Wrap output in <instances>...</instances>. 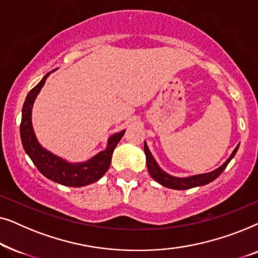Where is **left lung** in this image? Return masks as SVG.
Listing matches in <instances>:
<instances>
[{
    "label": "left lung",
    "mask_w": 258,
    "mask_h": 258,
    "mask_svg": "<svg viewBox=\"0 0 258 258\" xmlns=\"http://www.w3.org/2000/svg\"><path fill=\"white\" fill-rule=\"evenodd\" d=\"M237 149H238V146L235 148L234 151H232L230 157H229L220 168H217L216 170L207 172V174L190 176V177H175V176L167 174V172L163 171L160 167H158V164L156 163V161H155L153 155H151L147 143L144 142V153H146V157H147V167H148V170H149V174L151 175V177L163 186H167V188H170V189H176V190H185L190 188H195V186L206 185L208 183L213 182L214 179H216L218 176L223 172L224 169L227 168L229 162L232 160V157H234L235 154L237 153Z\"/></svg>",
    "instance_id": "left-lung-1"
}]
</instances>
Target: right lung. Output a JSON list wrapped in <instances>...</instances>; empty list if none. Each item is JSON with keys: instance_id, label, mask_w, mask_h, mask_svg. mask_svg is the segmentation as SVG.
I'll return each instance as SVG.
<instances>
[{"instance_id": "add662e5", "label": "right lung", "mask_w": 258, "mask_h": 258, "mask_svg": "<svg viewBox=\"0 0 258 258\" xmlns=\"http://www.w3.org/2000/svg\"><path fill=\"white\" fill-rule=\"evenodd\" d=\"M49 74L50 73H48L40 81V83L35 86L27 95L22 108V121H21L20 126L21 141H22L23 148L28 156L31 158L33 163L45 177L67 186L88 185L90 183L98 181L107 172L110 167L114 149L122 136L124 135L125 130L111 135L108 140L107 149L95 155L93 158L83 162V163H70V162H67L61 157L51 154L50 151L45 150L38 143L36 136H35L33 124H31V109H33L35 98L40 93L41 88L43 87Z\"/></svg>"}]
</instances>
